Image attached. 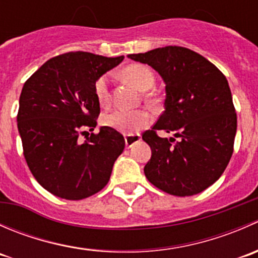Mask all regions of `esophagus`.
<instances>
[{"label":"esophagus","mask_w":258,"mask_h":258,"mask_svg":"<svg viewBox=\"0 0 258 258\" xmlns=\"http://www.w3.org/2000/svg\"><path fill=\"white\" fill-rule=\"evenodd\" d=\"M140 140H141V137L139 135H127V136H124V144H126L127 148H130Z\"/></svg>","instance_id":"esophagus-1"}]
</instances>
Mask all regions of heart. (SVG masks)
Masks as SVG:
<instances>
[{"instance_id":"obj_1","label":"heart","mask_w":258,"mask_h":258,"mask_svg":"<svg viewBox=\"0 0 258 258\" xmlns=\"http://www.w3.org/2000/svg\"><path fill=\"white\" fill-rule=\"evenodd\" d=\"M122 75L127 81L134 83L139 90L147 91L155 85V75L150 67L141 63H134L127 66L122 71ZM95 96L98 103L103 107L110 103L111 93L108 87V77L101 76L95 82ZM152 122V116L145 110H113L102 116V124L108 128L116 130L122 134L134 135L140 130H144Z\"/></svg>"}]
</instances>
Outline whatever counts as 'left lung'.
Listing matches in <instances>:
<instances>
[{"label": "left lung", "mask_w": 258, "mask_h": 258, "mask_svg": "<svg viewBox=\"0 0 258 258\" xmlns=\"http://www.w3.org/2000/svg\"><path fill=\"white\" fill-rule=\"evenodd\" d=\"M147 63L166 83L165 111L142 140L151 147L148 181L173 196H192L215 183L233 152L237 116L225 75L197 52L166 46L128 54ZM157 131L180 140L162 139Z\"/></svg>", "instance_id": "obj_1"}]
</instances>
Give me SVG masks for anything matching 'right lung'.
<instances>
[{"label":"right lung","instance_id":"obj_1","mask_svg":"<svg viewBox=\"0 0 258 258\" xmlns=\"http://www.w3.org/2000/svg\"><path fill=\"white\" fill-rule=\"evenodd\" d=\"M122 59L67 52L45 62L23 85L17 113L23 155L33 177L54 196L76 201L97 194L123 152V136L106 126L81 140L86 127L97 126L95 82Z\"/></svg>","mask_w":258,"mask_h":258}]
</instances>
